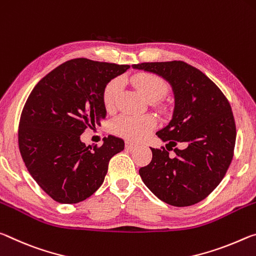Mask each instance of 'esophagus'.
<instances>
[{
  "instance_id": "obj_1",
  "label": "esophagus",
  "mask_w": 256,
  "mask_h": 256,
  "mask_svg": "<svg viewBox=\"0 0 256 256\" xmlns=\"http://www.w3.org/2000/svg\"><path fill=\"white\" fill-rule=\"evenodd\" d=\"M126 148L127 150H134L136 148V144H134V143H132V142H126Z\"/></svg>"
}]
</instances>
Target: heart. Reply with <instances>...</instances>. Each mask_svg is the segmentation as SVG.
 <instances>
[{"label": "heart", "mask_w": 256, "mask_h": 256, "mask_svg": "<svg viewBox=\"0 0 256 256\" xmlns=\"http://www.w3.org/2000/svg\"><path fill=\"white\" fill-rule=\"evenodd\" d=\"M134 86L148 100H158L168 92L164 79L150 72H140L132 77ZM120 90V80L113 79L104 87L102 100L106 111H112L116 106V100ZM156 121L150 114L144 116H119L111 124V130L116 136L130 140H140L156 127Z\"/></svg>", "instance_id": "heart-1"}]
</instances>
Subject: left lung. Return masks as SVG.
<instances>
[{
  "instance_id": "obj_1",
  "label": "left lung",
  "mask_w": 256,
  "mask_h": 256,
  "mask_svg": "<svg viewBox=\"0 0 256 256\" xmlns=\"http://www.w3.org/2000/svg\"><path fill=\"white\" fill-rule=\"evenodd\" d=\"M132 68L160 74L172 86V120L156 135L166 146L152 148L140 169L146 186L163 202L190 206L206 198L234 158L236 124L228 98L210 78L184 61L144 62ZM170 150H174L168 156Z\"/></svg>"
}]
</instances>
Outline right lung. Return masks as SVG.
Here are the masks:
<instances>
[{"mask_svg": "<svg viewBox=\"0 0 256 256\" xmlns=\"http://www.w3.org/2000/svg\"><path fill=\"white\" fill-rule=\"evenodd\" d=\"M129 68L74 58L42 78L29 94L19 121L20 154L34 180L56 202L74 204L93 195L110 158L124 148V140L111 135L92 148L80 135L106 119L104 87Z\"/></svg>", "mask_w": 256, "mask_h": 256, "instance_id": "obj_1", "label": "right lung"}]
</instances>
